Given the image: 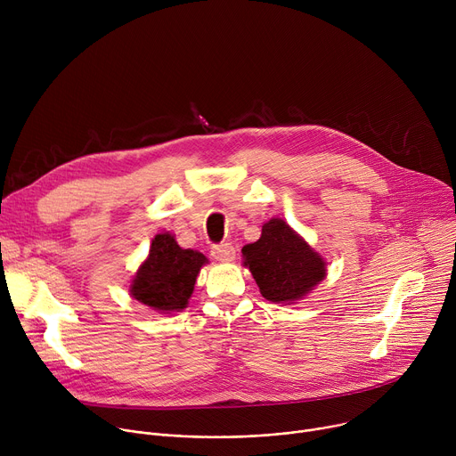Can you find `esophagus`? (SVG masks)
Wrapping results in <instances>:
<instances>
[{
	"instance_id": "34e87169",
	"label": "esophagus",
	"mask_w": 456,
	"mask_h": 456,
	"mask_svg": "<svg viewBox=\"0 0 456 456\" xmlns=\"http://www.w3.org/2000/svg\"><path fill=\"white\" fill-rule=\"evenodd\" d=\"M211 256L216 259V262H232L234 256H236V250L231 243H220V245H215L211 248Z\"/></svg>"
}]
</instances>
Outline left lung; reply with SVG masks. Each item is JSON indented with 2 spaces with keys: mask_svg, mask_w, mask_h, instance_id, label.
<instances>
[{
  "mask_svg": "<svg viewBox=\"0 0 456 456\" xmlns=\"http://www.w3.org/2000/svg\"><path fill=\"white\" fill-rule=\"evenodd\" d=\"M241 254L243 267L273 303H297L327 278L324 257L281 218L265 222L262 236L245 245Z\"/></svg>",
  "mask_w": 456,
  "mask_h": 456,
  "instance_id": "1",
  "label": "left lung"
}]
</instances>
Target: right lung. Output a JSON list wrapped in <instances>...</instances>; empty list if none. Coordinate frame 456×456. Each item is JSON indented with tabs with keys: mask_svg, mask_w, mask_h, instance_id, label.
Returning a JSON list of instances; mask_svg holds the SVG:
<instances>
[{
	"mask_svg": "<svg viewBox=\"0 0 456 456\" xmlns=\"http://www.w3.org/2000/svg\"><path fill=\"white\" fill-rule=\"evenodd\" d=\"M206 264L209 259L202 252L182 248L175 234L160 232L151 240L148 257L129 281V296L164 315L182 312Z\"/></svg>",
	"mask_w": 456,
	"mask_h": 456,
	"instance_id": "1",
	"label": "right lung"
}]
</instances>
